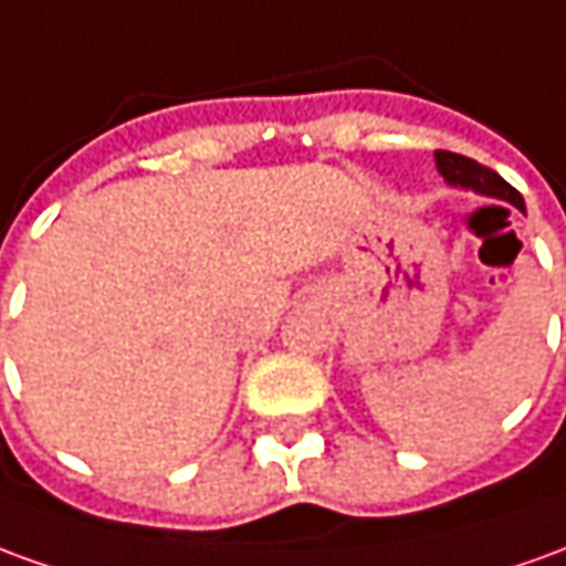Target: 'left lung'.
<instances>
[{"instance_id": "1", "label": "left lung", "mask_w": 566, "mask_h": 566, "mask_svg": "<svg viewBox=\"0 0 566 566\" xmlns=\"http://www.w3.org/2000/svg\"><path fill=\"white\" fill-rule=\"evenodd\" d=\"M434 161H438V171L444 174V180L453 184V187L462 189H475L481 196H493V199L512 201L515 208L524 211V199L512 184H505L503 177L496 171H490L484 165H478L475 159H465V156H457V153H448V149H438L434 153Z\"/></svg>"}]
</instances>
